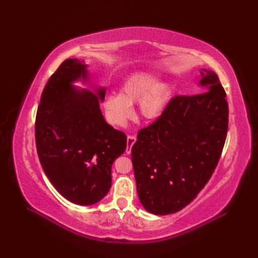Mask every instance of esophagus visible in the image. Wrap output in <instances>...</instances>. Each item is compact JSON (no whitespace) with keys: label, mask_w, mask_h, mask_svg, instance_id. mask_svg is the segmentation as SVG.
I'll list each match as a JSON object with an SVG mask.
<instances>
[{"label":"esophagus","mask_w":258,"mask_h":258,"mask_svg":"<svg viewBox=\"0 0 258 258\" xmlns=\"http://www.w3.org/2000/svg\"><path fill=\"white\" fill-rule=\"evenodd\" d=\"M136 141H137L136 136H134V135L128 136V138H127V147H126V153L127 154L131 153V148H132V146H134V144L136 143Z\"/></svg>","instance_id":"obj_1"}]
</instances>
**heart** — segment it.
<instances>
[{
	"mask_svg": "<svg viewBox=\"0 0 258 258\" xmlns=\"http://www.w3.org/2000/svg\"><path fill=\"white\" fill-rule=\"evenodd\" d=\"M157 76L151 72H139L128 76L120 86L118 96L111 95L104 99L107 120L122 127L131 118V105L139 102V112L144 119L158 118L166 107L170 96L167 81L156 83Z\"/></svg>",
	"mask_w": 258,
	"mask_h": 258,
	"instance_id": "obj_1",
	"label": "heart"
}]
</instances>
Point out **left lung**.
Listing matches in <instances>:
<instances>
[{
    "label": "left lung",
    "instance_id": "obj_1",
    "mask_svg": "<svg viewBox=\"0 0 258 258\" xmlns=\"http://www.w3.org/2000/svg\"><path fill=\"white\" fill-rule=\"evenodd\" d=\"M200 73L207 91L173 97L131 148L138 196L150 213L167 215L190 204L221 158L228 130L226 92L213 71Z\"/></svg>",
    "mask_w": 258,
    "mask_h": 258
}]
</instances>
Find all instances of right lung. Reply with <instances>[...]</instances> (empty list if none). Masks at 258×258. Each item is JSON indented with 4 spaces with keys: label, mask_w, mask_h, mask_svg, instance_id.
Returning <instances> with one entry per match:
<instances>
[{
    "label": "right lung",
    "mask_w": 258,
    "mask_h": 258,
    "mask_svg": "<svg viewBox=\"0 0 258 258\" xmlns=\"http://www.w3.org/2000/svg\"><path fill=\"white\" fill-rule=\"evenodd\" d=\"M87 79L84 61L67 59L42 92L35 118V144L45 174L60 195L81 206L100 201L112 185L114 160L127 147L122 131L108 124L97 95L71 83Z\"/></svg>",
    "instance_id": "1"
}]
</instances>
